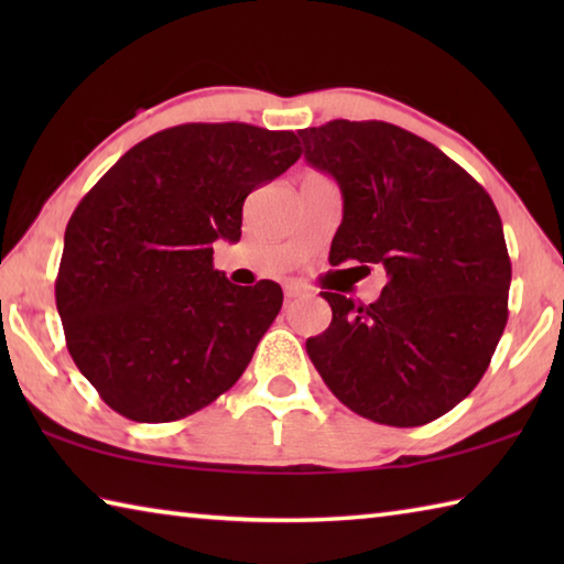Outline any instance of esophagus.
<instances>
[{
	"label": "esophagus",
	"instance_id": "34e87169",
	"mask_svg": "<svg viewBox=\"0 0 564 564\" xmlns=\"http://www.w3.org/2000/svg\"><path fill=\"white\" fill-rule=\"evenodd\" d=\"M283 293H285V299L291 301V299H301V295L308 293V289H305V285L299 283V281H291V283H285Z\"/></svg>",
	"mask_w": 564,
	"mask_h": 564
}]
</instances>
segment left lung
I'll return each mask as SVG.
<instances>
[{
  "mask_svg": "<svg viewBox=\"0 0 564 564\" xmlns=\"http://www.w3.org/2000/svg\"><path fill=\"white\" fill-rule=\"evenodd\" d=\"M299 137L343 194L330 263H378L388 275L370 305L323 291L333 321L305 350L352 413L431 423L480 383L508 323L498 208L463 166L395 123L336 119Z\"/></svg>",
  "mask_w": 564,
  "mask_h": 564,
  "instance_id": "obj_1",
  "label": "left lung"
}]
</instances>
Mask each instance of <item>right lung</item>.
I'll list each match as a JSON object with an SVG mask.
<instances>
[{
  "mask_svg": "<svg viewBox=\"0 0 564 564\" xmlns=\"http://www.w3.org/2000/svg\"><path fill=\"white\" fill-rule=\"evenodd\" d=\"M299 159L293 131L181 123L129 149L74 208L56 311L111 410L171 423L241 378L283 291L234 285L214 269V241L236 243L246 196Z\"/></svg>",
  "mask_w": 564,
  "mask_h": 564,
  "instance_id": "right-lung-1",
  "label": "right lung"
}]
</instances>
